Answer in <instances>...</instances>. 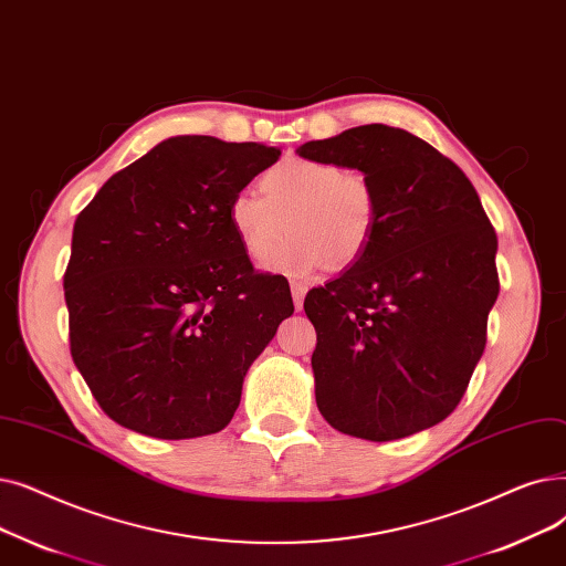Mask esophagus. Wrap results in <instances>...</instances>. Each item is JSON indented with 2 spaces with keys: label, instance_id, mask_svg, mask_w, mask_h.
<instances>
[{
  "label": "esophagus",
  "instance_id": "34e87169",
  "mask_svg": "<svg viewBox=\"0 0 566 566\" xmlns=\"http://www.w3.org/2000/svg\"><path fill=\"white\" fill-rule=\"evenodd\" d=\"M291 293H293V303H296V310H303L307 286L303 282H291Z\"/></svg>",
  "mask_w": 566,
  "mask_h": 566
}]
</instances>
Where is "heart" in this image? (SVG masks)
<instances>
[{"label": "heart", "mask_w": 566, "mask_h": 566, "mask_svg": "<svg viewBox=\"0 0 566 566\" xmlns=\"http://www.w3.org/2000/svg\"><path fill=\"white\" fill-rule=\"evenodd\" d=\"M263 196L240 191L229 203V227L242 252L263 261L286 235H293L270 259L286 275H310L324 268L354 265L370 250L379 199L373 182L337 161L291 157L268 168Z\"/></svg>", "instance_id": "heart-1"}]
</instances>
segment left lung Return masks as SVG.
<instances>
[{"mask_svg": "<svg viewBox=\"0 0 566 566\" xmlns=\"http://www.w3.org/2000/svg\"><path fill=\"white\" fill-rule=\"evenodd\" d=\"M296 153L363 170L379 199L370 250L305 298L318 411L370 441L444 421L470 386L500 293L497 233L474 185L430 143L386 125Z\"/></svg>", "mask_w": 566, "mask_h": 566, "instance_id": "obj_1", "label": "left lung"}]
</instances>
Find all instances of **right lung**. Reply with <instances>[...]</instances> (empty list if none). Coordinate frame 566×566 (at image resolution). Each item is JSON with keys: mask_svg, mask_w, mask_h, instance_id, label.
Segmentation results:
<instances>
[{"mask_svg": "<svg viewBox=\"0 0 566 566\" xmlns=\"http://www.w3.org/2000/svg\"><path fill=\"white\" fill-rule=\"evenodd\" d=\"M277 147L176 136L96 191L64 273L71 358L106 416L157 439L224 430L254 358L293 314L259 273L229 203Z\"/></svg>", "mask_w": 566, "mask_h": 566, "instance_id": "add662e5", "label": "right lung"}]
</instances>
